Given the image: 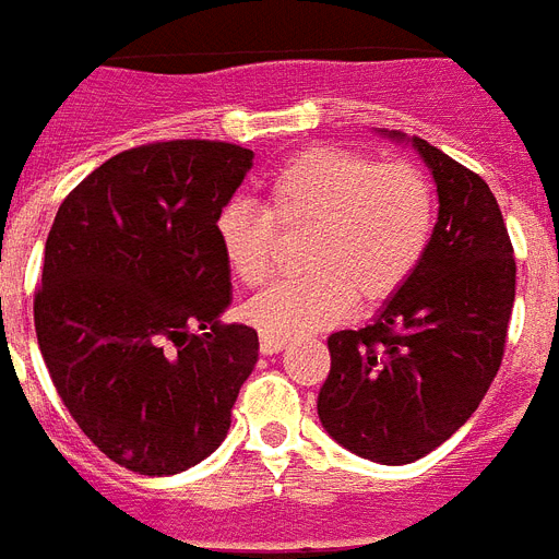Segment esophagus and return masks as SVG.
<instances>
[{
    "label": "esophagus",
    "instance_id": "esophagus-1",
    "mask_svg": "<svg viewBox=\"0 0 559 559\" xmlns=\"http://www.w3.org/2000/svg\"><path fill=\"white\" fill-rule=\"evenodd\" d=\"M284 344H287V338H278V335L261 333V353H266V356L284 350Z\"/></svg>",
    "mask_w": 559,
    "mask_h": 559
}]
</instances>
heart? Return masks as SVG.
<instances>
[{"label": "heart", "instance_id": "heart-1", "mask_svg": "<svg viewBox=\"0 0 559 559\" xmlns=\"http://www.w3.org/2000/svg\"><path fill=\"white\" fill-rule=\"evenodd\" d=\"M307 233V275L243 304L261 333L295 338L342 321L353 301H388L416 275L437 229V201L413 163H376L353 148H312L266 183V209L229 201L215 215L226 266L247 287L270 278L278 229Z\"/></svg>", "mask_w": 559, "mask_h": 559}]
</instances>
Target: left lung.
<instances>
[{
	"instance_id": "1",
	"label": "left lung",
	"mask_w": 559,
	"mask_h": 559,
	"mask_svg": "<svg viewBox=\"0 0 559 559\" xmlns=\"http://www.w3.org/2000/svg\"><path fill=\"white\" fill-rule=\"evenodd\" d=\"M411 143L439 194L428 255L373 324L326 338L330 376L319 393L326 433L382 465L421 460L471 419L502 365L516 284L488 183L428 140Z\"/></svg>"
}]
</instances>
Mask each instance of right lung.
Here are the masks:
<instances>
[{
  "mask_svg": "<svg viewBox=\"0 0 559 559\" xmlns=\"http://www.w3.org/2000/svg\"><path fill=\"white\" fill-rule=\"evenodd\" d=\"M249 169L252 152L221 140L129 148L68 194L45 240V367L85 437L134 474L206 460L258 361L255 330L221 324L233 284L215 240Z\"/></svg>",
  "mask_w": 559,
  "mask_h": 559,
  "instance_id": "obj_1",
  "label": "right lung"
}]
</instances>
